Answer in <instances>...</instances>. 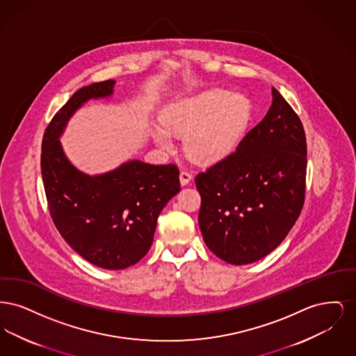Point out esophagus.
Segmentation results:
<instances>
[{"label":"esophagus","instance_id":"1","mask_svg":"<svg viewBox=\"0 0 356 356\" xmlns=\"http://www.w3.org/2000/svg\"><path fill=\"white\" fill-rule=\"evenodd\" d=\"M191 180H192V173L186 170H181V172H180V183L183 186H186Z\"/></svg>","mask_w":356,"mask_h":356}]
</instances>
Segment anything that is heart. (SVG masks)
<instances>
[{
	"mask_svg": "<svg viewBox=\"0 0 356 356\" xmlns=\"http://www.w3.org/2000/svg\"><path fill=\"white\" fill-rule=\"evenodd\" d=\"M252 119V104L243 96L225 89H211L173 102L161 115L163 125L153 132L156 143L173 148V137L188 136L186 154L199 163L224 159L236 147Z\"/></svg>",
	"mask_w": 356,
	"mask_h": 356,
	"instance_id": "heart-1",
	"label": "heart"
}]
</instances>
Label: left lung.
<instances>
[{"label":"left lung","instance_id":"left-lung-1","mask_svg":"<svg viewBox=\"0 0 356 356\" xmlns=\"http://www.w3.org/2000/svg\"><path fill=\"white\" fill-rule=\"evenodd\" d=\"M305 173L303 124L272 88L264 119L243 137L236 151L195 177L207 247L235 266L272 252L302 212Z\"/></svg>","mask_w":356,"mask_h":356}]
</instances>
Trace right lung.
<instances>
[{
  "mask_svg": "<svg viewBox=\"0 0 356 356\" xmlns=\"http://www.w3.org/2000/svg\"><path fill=\"white\" fill-rule=\"evenodd\" d=\"M113 85L79 89L53 116L42 137L41 173L51 220L69 245L100 268L124 270L149 251L160 212L180 191V170L134 160L92 177L69 163L58 141L67 121L86 100L112 95Z\"/></svg>",
  "mask_w": 356,
  "mask_h": 356,
  "instance_id": "right-lung-1",
  "label": "right lung"
}]
</instances>
